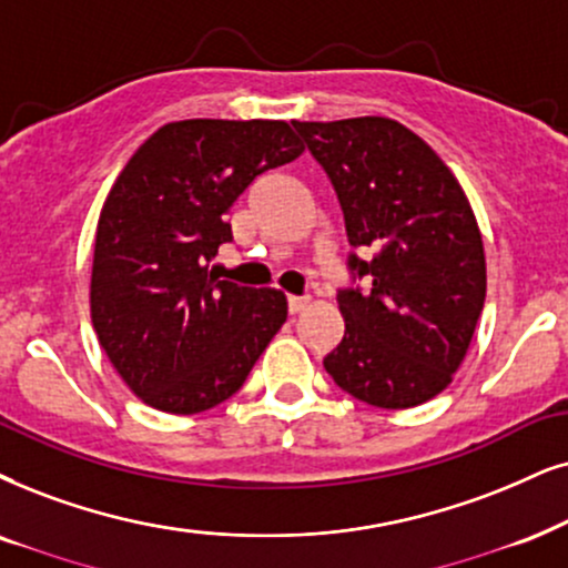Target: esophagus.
Returning <instances> with one entry per match:
<instances>
[{
  "mask_svg": "<svg viewBox=\"0 0 568 568\" xmlns=\"http://www.w3.org/2000/svg\"><path fill=\"white\" fill-rule=\"evenodd\" d=\"M306 306H308V298H304V296H288V312L291 314L304 312Z\"/></svg>",
  "mask_w": 568,
  "mask_h": 568,
  "instance_id": "1",
  "label": "esophagus"
}]
</instances>
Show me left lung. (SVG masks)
Here are the masks:
<instances>
[{"label":"left lung","instance_id":"8db88e82","mask_svg":"<svg viewBox=\"0 0 568 568\" xmlns=\"http://www.w3.org/2000/svg\"><path fill=\"white\" fill-rule=\"evenodd\" d=\"M293 128L333 183L348 243L375 251L369 262L348 256L372 288L337 291L346 333L325 356L327 375L369 406L425 404L462 367L485 306V248L469 199L396 120Z\"/></svg>","mask_w":568,"mask_h":568}]
</instances>
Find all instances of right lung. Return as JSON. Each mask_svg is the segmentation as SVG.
Masks as SVG:
<instances>
[{
  "label": "right lung",
  "instance_id": "1",
  "mask_svg": "<svg viewBox=\"0 0 568 568\" xmlns=\"http://www.w3.org/2000/svg\"><path fill=\"white\" fill-rule=\"evenodd\" d=\"M301 152L283 120H181L149 135L118 175L93 243L91 322L146 406L222 404L283 327V293L217 280L210 262L233 239V201Z\"/></svg>",
  "mask_w": 568,
  "mask_h": 568
}]
</instances>
